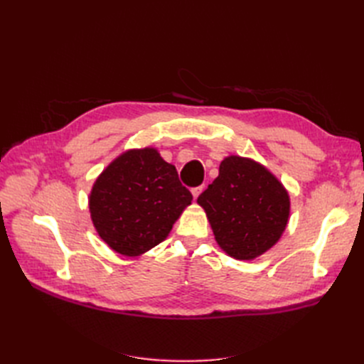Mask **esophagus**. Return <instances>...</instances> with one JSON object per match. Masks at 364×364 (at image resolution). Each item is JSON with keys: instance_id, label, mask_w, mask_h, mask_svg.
<instances>
[{"instance_id": "34e87169", "label": "esophagus", "mask_w": 364, "mask_h": 364, "mask_svg": "<svg viewBox=\"0 0 364 364\" xmlns=\"http://www.w3.org/2000/svg\"><path fill=\"white\" fill-rule=\"evenodd\" d=\"M205 190V185H200V186H196V188H193L191 190V193H193V197L194 199H197V197L200 196V193Z\"/></svg>"}]
</instances>
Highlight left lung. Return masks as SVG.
Listing matches in <instances>:
<instances>
[{
	"label": "left lung",
	"mask_w": 364,
	"mask_h": 364,
	"mask_svg": "<svg viewBox=\"0 0 364 364\" xmlns=\"http://www.w3.org/2000/svg\"><path fill=\"white\" fill-rule=\"evenodd\" d=\"M229 257L253 259L278 243L290 215L287 190L261 164L228 156L197 199Z\"/></svg>",
	"instance_id": "1"
}]
</instances>
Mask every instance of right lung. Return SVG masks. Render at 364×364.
<instances>
[{
    "mask_svg": "<svg viewBox=\"0 0 364 364\" xmlns=\"http://www.w3.org/2000/svg\"><path fill=\"white\" fill-rule=\"evenodd\" d=\"M193 196L156 149L127 150L98 176L90 194L92 223L105 243L138 257L167 238Z\"/></svg>",
    "mask_w": 364,
    "mask_h": 364,
    "instance_id": "1",
    "label": "right lung"
}]
</instances>
